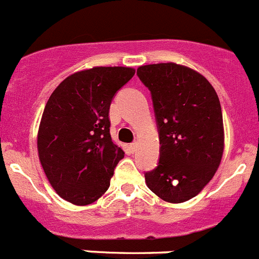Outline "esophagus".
I'll return each instance as SVG.
<instances>
[{"label": "esophagus", "instance_id": "34e87169", "mask_svg": "<svg viewBox=\"0 0 259 259\" xmlns=\"http://www.w3.org/2000/svg\"><path fill=\"white\" fill-rule=\"evenodd\" d=\"M137 148H139V144H137V143H132V144H130V149H131V152H132V153L136 152Z\"/></svg>", "mask_w": 259, "mask_h": 259}]
</instances>
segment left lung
Listing matches in <instances>:
<instances>
[{
	"label": "left lung",
	"instance_id": "1",
	"mask_svg": "<svg viewBox=\"0 0 259 259\" xmlns=\"http://www.w3.org/2000/svg\"><path fill=\"white\" fill-rule=\"evenodd\" d=\"M137 76L152 93L159 134V162L145 172L148 188L180 203L197 196L218 170L224 149L223 116L215 89L187 66H140Z\"/></svg>",
	"mask_w": 259,
	"mask_h": 259
}]
</instances>
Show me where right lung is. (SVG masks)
Segmentation results:
<instances>
[{
  "instance_id": "add662e5",
  "label": "right lung",
  "mask_w": 259,
  "mask_h": 259,
  "mask_svg": "<svg viewBox=\"0 0 259 259\" xmlns=\"http://www.w3.org/2000/svg\"><path fill=\"white\" fill-rule=\"evenodd\" d=\"M135 75L131 67H93L66 77L45 105L37 134L41 166L54 191L85 206L110 187L124 157L110 135L111 100Z\"/></svg>"
}]
</instances>
